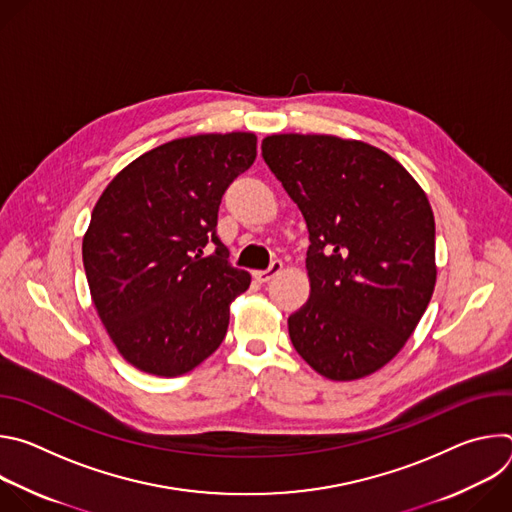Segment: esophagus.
<instances>
[{"label": "esophagus", "instance_id": "esophagus-1", "mask_svg": "<svg viewBox=\"0 0 512 512\" xmlns=\"http://www.w3.org/2000/svg\"><path fill=\"white\" fill-rule=\"evenodd\" d=\"M283 269V263L281 261H273L267 269H259V271H253V275H255V279L257 281H261V283H265V281H269V279H273L279 271Z\"/></svg>", "mask_w": 512, "mask_h": 512}]
</instances>
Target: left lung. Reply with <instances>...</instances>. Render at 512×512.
Listing matches in <instances>:
<instances>
[{
	"label": "left lung",
	"instance_id": "obj_1",
	"mask_svg": "<svg viewBox=\"0 0 512 512\" xmlns=\"http://www.w3.org/2000/svg\"><path fill=\"white\" fill-rule=\"evenodd\" d=\"M261 152L310 233V300L287 318L291 344L326 379L369 377L405 346L431 300L429 200L397 160L364 141L277 133Z\"/></svg>",
	"mask_w": 512,
	"mask_h": 512
}]
</instances>
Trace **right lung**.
Wrapping results in <instances>:
<instances>
[{"mask_svg": "<svg viewBox=\"0 0 512 512\" xmlns=\"http://www.w3.org/2000/svg\"><path fill=\"white\" fill-rule=\"evenodd\" d=\"M255 156V133L180 137L125 166L97 200L85 273L109 338L135 369L180 377L221 346L251 275L216 237L218 206Z\"/></svg>", "mask_w": 512, "mask_h": 512, "instance_id": "obj_1", "label": "right lung"}]
</instances>
